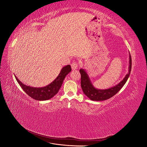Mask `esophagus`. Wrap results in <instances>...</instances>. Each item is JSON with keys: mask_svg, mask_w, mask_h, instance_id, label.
Returning a JSON list of instances; mask_svg holds the SVG:
<instances>
[{"mask_svg": "<svg viewBox=\"0 0 147 147\" xmlns=\"http://www.w3.org/2000/svg\"><path fill=\"white\" fill-rule=\"evenodd\" d=\"M71 67H72V70H75L77 69L78 68V64L77 63H76V62H74V63H72V64H71Z\"/></svg>", "mask_w": 147, "mask_h": 147, "instance_id": "34e87169", "label": "esophagus"}]
</instances>
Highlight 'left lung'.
<instances>
[{"mask_svg": "<svg viewBox=\"0 0 147 147\" xmlns=\"http://www.w3.org/2000/svg\"><path fill=\"white\" fill-rule=\"evenodd\" d=\"M129 63L128 70L129 72L126 75V76L124 77L123 80L117 84V85L112 88L105 89V90H99V89L96 88L92 84V82L90 80V78L86 72V70L83 69H80V73L81 74V86L84 94L89 99L95 101L105 100L113 97L121 90L124 86V84L127 82L129 77L132 67V60L130 54L129 62Z\"/></svg>", "mask_w": 147, "mask_h": 147, "instance_id": "left-lung-1", "label": "left lung"}]
</instances>
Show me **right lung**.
Segmentation results:
<instances>
[{"label":"right lung","mask_w":147,"mask_h":147,"mask_svg":"<svg viewBox=\"0 0 147 147\" xmlns=\"http://www.w3.org/2000/svg\"><path fill=\"white\" fill-rule=\"evenodd\" d=\"M71 70L72 69H71L70 65L63 67L58 76L56 78L54 81L49 84L48 85L41 88H35L27 86L20 82L16 76L15 78L21 88L30 97L37 100H46L52 98L58 92L65 76L71 72Z\"/></svg>","instance_id":"obj_1"}]
</instances>
